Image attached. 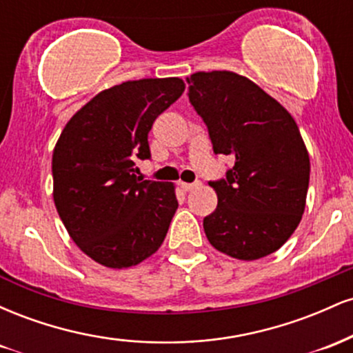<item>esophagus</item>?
Returning a JSON list of instances; mask_svg holds the SVG:
<instances>
[{"label":"esophagus","instance_id":"34e87169","mask_svg":"<svg viewBox=\"0 0 353 353\" xmlns=\"http://www.w3.org/2000/svg\"><path fill=\"white\" fill-rule=\"evenodd\" d=\"M197 184H189V182H181V189L184 190V192H190L192 189H196Z\"/></svg>","mask_w":353,"mask_h":353}]
</instances>
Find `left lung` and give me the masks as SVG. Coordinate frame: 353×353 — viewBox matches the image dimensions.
<instances>
[{
	"mask_svg": "<svg viewBox=\"0 0 353 353\" xmlns=\"http://www.w3.org/2000/svg\"><path fill=\"white\" fill-rule=\"evenodd\" d=\"M189 101L216 154L236 159L209 182L217 208L204 232L219 252L255 261L289 241L305 210L310 159L297 123L264 89L232 71L194 72Z\"/></svg>",
	"mask_w": 353,
	"mask_h": 353,
	"instance_id": "8db88e82",
	"label": "left lung"
}]
</instances>
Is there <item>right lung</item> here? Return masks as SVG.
<instances>
[{
	"instance_id": "obj_1",
	"label": "right lung",
	"mask_w": 353,
	"mask_h": 353,
	"mask_svg": "<svg viewBox=\"0 0 353 353\" xmlns=\"http://www.w3.org/2000/svg\"><path fill=\"white\" fill-rule=\"evenodd\" d=\"M181 78L125 81L68 121L52 151V199L74 244L109 269L137 265L159 249L177 210L172 182L143 181L154 121L184 92Z\"/></svg>"
}]
</instances>
